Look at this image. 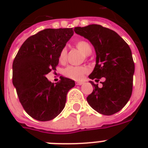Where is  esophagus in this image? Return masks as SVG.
<instances>
[{"mask_svg":"<svg viewBox=\"0 0 148 148\" xmlns=\"http://www.w3.org/2000/svg\"><path fill=\"white\" fill-rule=\"evenodd\" d=\"M84 82H80V81H78V82H76V84L77 85H81V84H83Z\"/></svg>","mask_w":148,"mask_h":148,"instance_id":"esophagus-1","label":"esophagus"}]
</instances>
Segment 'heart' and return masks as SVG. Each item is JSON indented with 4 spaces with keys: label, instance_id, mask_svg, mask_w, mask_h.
Masks as SVG:
<instances>
[{
    "label": "heart",
    "instance_id": "obj_1",
    "mask_svg": "<svg viewBox=\"0 0 148 148\" xmlns=\"http://www.w3.org/2000/svg\"><path fill=\"white\" fill-rule=\"evenodd\" d=\"M75 46L81 53L84 55H89L92 48L90 44L85 40H78L75 43ZM67 58V48L64 47L61 49L59 54V60L64 62ZM88 72V69L84 66H67L63 71V74L68 78L74 81H81Z\"/></svg>",
    "mask_w": 148,
    "mask_h": 148
}]
</instances>
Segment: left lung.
Segmentation results:
<instances>
[{"mask_svg": "<svg viewBox=\"0 0 148 148\" xmlns=\"http://www.w3.org/2000/svg\"><path fill=\"white\" fill-rule=\"evenodd\" d=\"M74 31L90 40L96 51V65L89 77L96 81L105 78L101 88L90 81L94 90L87 97L88 103L101 114L118 112L132 94L134 63L131 48L115 31L99 24L77 27Z\"/></svg>", "mask_w": 148, "mask_h": 148, "instance_id": "obj_1", "label": "left lung"}]
</instances>
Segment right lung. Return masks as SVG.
<instances>
[{
  "label": "right lung",
  "mask_w": 148,
  "mask_h": 148,
  "mask_svg": "<svg viewBox=\"0 0 148 148\" xmlns=\"http://www.w3.org/2000/svg\"><path fill=\"white\" fill-rule=\"evenodd\" d=\"M73 28L45 29L29 37L13 62L12 82L24 110L34 119L47 121L63 110L68 90L75 83L61 77L54 84L46 74L56 70L59 54Z\"/></svg>",
  "instance_id": "1"
}]
</instances>
